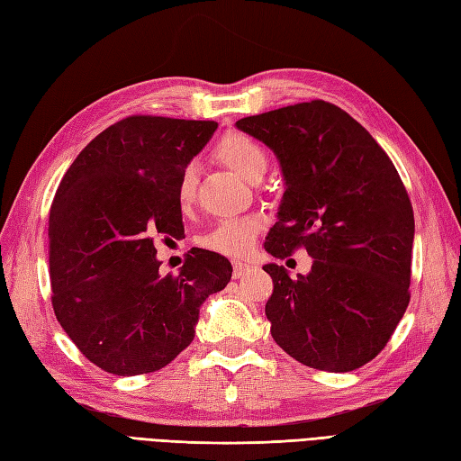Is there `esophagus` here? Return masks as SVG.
<instances>
[{"instance_id": "34e87169", "label": "esophagus", "mask_w": 461, "mask_h": 461, "mask_svg": "<svg viewBox=\"0 0 461 461\" xmlns=\"http://www.w3.org/2000/svg\"><path fill=\"white\" fill-rule=\"evenodd\" d=\"M233 278H243L247 273H251V265L245 261H233Z\"/></svg>"}]
</instances>
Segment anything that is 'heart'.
Listing matches in <instances>:
<instances>
[{
  "instance_id": "obj_1",
  "label": "heart",
  "mask_w": 461,
  "mask_h": 461,
  "mask_svg": "<svg viewBox=\"0 0 461 461\" xmlns=\"http://www.w3.org/2000/svg\"><path fill=\"white\" fill-rule=\"evenodd\" d=\"M216 156L220 161L228 165L240 176L247 181H253L267 171L268 158L261 146V141L245 132H228L220 138L216 144ZM198 185V171L194 163H188L183 167L179 179H176L175 196L176 203L183 210H186L194 203ZM263 220L249 214L238 218H226L218 221L214 228L200 238V245L210 251H216L230 257L247 255L261 233Z\"/></svg>"
}]
</instances>
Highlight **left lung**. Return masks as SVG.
<instances>
[{
    "mask_svg": "<svg viewBox=\"0 0 461 461\" xmlns=\"http://www.w3.org/2000/svg\"><path fill=\"white\" fill-rule=\"evenodd\" d=\"M280 159L286 191L265 249L313 257L310 275L275 282L265 305L270 333L292 358L350 372L375 358L411 300L415 216L392 159L360 122L315 99L235 122Z\"/></svg>",
    "mask_w": 461,
    "mask_h": 461,
    "instance_id": "8db88e82",
    "label": "left lung"
}]
</instances>
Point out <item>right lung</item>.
<instances>
[{
    "instance_id": "add662e5",
    "label": "right lung",
    "mask_w": 461,
    "mask_h": 461,
    "mask_svg": "<svg viewBox=\"0 0 461 461\" xmlns=\"http://www.w3.org/2000/svg\"><path fill=\"white\" fill-rule=\"evenodd\" d=\"M214 121L132 114L79 151L49 220L52 308L84 357L114 375L161 370L194 339L203 302L228 286L226 257L193 249L159 275L156 235L185 238L175 186Z\"/></svg>"
}]
</instances>
